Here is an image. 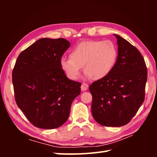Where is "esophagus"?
Returning <instances> with one entry per match:
<instances>
[{"label": "esophagus", "mask_w": 157, "mask_h": 157, "mask_svg": "<svg viewBox=\"0 0 157 157\" xmlns=\"http://www.w3.org/2000/svg\"><path fill=\"white\" fill-rule=\"evenodd\" d=\"M88 88V85L87 84H86V83H83L81 86V89L82 91H86L87 90Z\"/></svg>", "instance_id": "esophagus-1"}]
</instances>
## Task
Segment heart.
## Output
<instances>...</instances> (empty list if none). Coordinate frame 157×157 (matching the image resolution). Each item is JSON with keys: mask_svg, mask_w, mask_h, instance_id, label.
I'll return each mask as SVG.
<instances>
[{"mask_svg": "<svg viewBox=\"0 0 157 157\" xmlns=\"http://www.w3.org/2000/svg\"><path fill=\"white\" fill-rule=\"evenodd\" d=\"M69 58H63L61 66L70 79L78 78L84 67L86 75L98 80L107 76L114 68L117 51L111 41H84L71 50Z\"/></svg>", "mask_w": 157, "mask_h": 157, "instance_id": "b5f03b06", "label": "heart"}]
</instances>
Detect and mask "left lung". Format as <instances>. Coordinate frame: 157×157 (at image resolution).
Segmentation results:
<instances>
[{
	"label": "left lung",
	"mask_w": 157,
	"mask_h": 157,
	"mask_svg": "<svg viewBox=\"0 0 157 157\" xmlns=\"http://www.w3.org/2000/svg\"><path fill=\"white\" fill-rule=\"evenodd\" d=\"M118 56L109 74L94 82L92 113L99 124L125 125L131 121L144 101L147 67L140 52L119 35Z\"/></svg>",
	"instance_id": "8db88e82"
}]
</instances>
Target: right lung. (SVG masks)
<instances>
[{
    "instance_id": "right-lung-1",
    "label": "right lung",
    "mask_w": 157,
    "mask_h": 157,
    "mask_svg": "<svg viewBox=\"0 0 157 157\" xmlns=\"http://www.w3.org/2000/svg\"><path fill=\"white\" fill-rule=\"evenodd\" d=\"M70 46L64 38H41L18 56L12 71L17 105L35 127L55 129L67 120L82 83L70 80L61 66Z\"/></svg>"
}]
</instances>
